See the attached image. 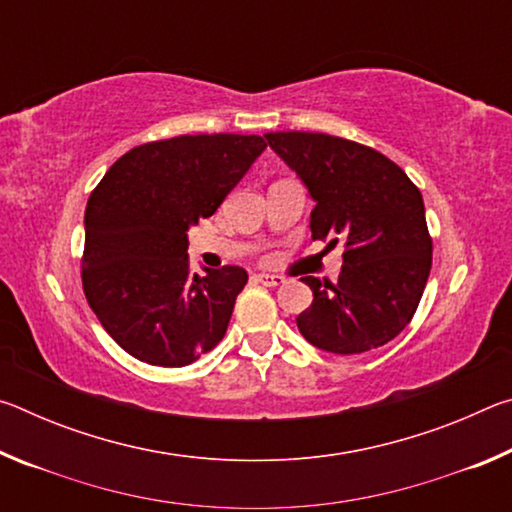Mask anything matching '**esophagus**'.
Segmentation results:
<instances>
[{
	"instance_id": "34e87169",
	"label": "esophagus",
	"mask_w": 512,
	"mask_h": 512,
	"mask_svg": "<svg viewBox=\"0 0 512 512\" xmlns=\"http://www.w3.org/2000/svg\"><path fill=\"white\" fill-rule=\"evenodd\" d=\"M255 280L259 284H264V287H280V284H284L282 275H271V273H259L255 275Z\"/></svg>"
}]
</instances>
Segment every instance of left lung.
Masks as SVG:
<instances>
[{
    "label": "left lung",
    "mask_w": 512,
    "mask_h": 512,
    "mask_svg": "<svg viewBox=\"0 0 512 512\" xmlns=\"http://www.w3.org/2000/svg\"><path fill=\"white\" fill-rule=\"evenodd\" d=\"M307 185L311 239L343 241L339 282L300 277L314 302L296 318L320 350L361 354L411 323L431 271V235L420 189L384 153L327 133H266Z\"/></svg>",
    "instance_id": "1"
}]
</instances>
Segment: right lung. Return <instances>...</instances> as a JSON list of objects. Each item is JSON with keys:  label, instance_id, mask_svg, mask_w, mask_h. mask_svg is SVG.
I'll use <instances>...</instances> for the list:
<instances>
[{"label": "right lung", "instance_id": "add662e5", "mask_svg": "<svg viewBox=\"0 0 512 512\" xmlns=\"http://www.w3.org/2000/svg\"><path fill=\"white\" fill-rule=\"evenodd\" d=\"M266 149L259 135H180L135 146L85 207L83 291L121 350L189 366L223 339L248 273L189 271L187 230L212 216Z\"/></svg>", "mask_w": 512, "mask_h": 512}]
</instances>
